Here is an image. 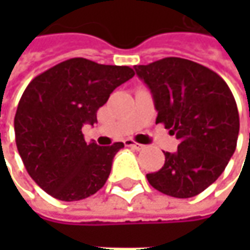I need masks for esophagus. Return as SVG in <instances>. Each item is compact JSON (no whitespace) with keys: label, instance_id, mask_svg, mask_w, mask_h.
<instances>
[{"label":"esophagus","instance_id":"34e87169","mask_svg":"<svg viewBox=\"0 0 250 250\" xmlns=\"http://www.w3.org/2000/svg\"><path fill=\"white\" fill-rule=\"evenodd\" d=\"M125 146H128V147H132V149H135V150H142L143 147H145L143 145H140V143H136V142H133L132 139L125 140Z\"/></svg>","mask_w":250,"mask_h":250}]
</instances>
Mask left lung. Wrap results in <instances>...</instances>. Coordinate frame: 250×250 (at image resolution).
I'll return each mask as SVG.
<instances>
[{
	"mask_svg": "<svg viewBox=\"0 0 250 250\" xmlns=\"http://www.w3.org/2000/svg\"><path fill=\"white\" fill-rule=\"evenodd\" d=\"M133 68L153 94L156 124H164L179 140L177 151H164V166L147 174V181L168 196H196L223 174L235 151V99L221 76L185 58L168 57Z\"/></svg>",
	"mask_w": 250,
	"mask_h": 250,
	"instance_id": "1",
	"label": "left lung"
}]
</instances>
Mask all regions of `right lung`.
<instances>
[{"label": "right lung", "mask_w": 250, "mask_h": 250, "mask_svg": "<svg viewBox=\"0 0 250 250\" xmlns=\"http://www.w3.org/2000/svg\"><path fill=\"white\" fill-rule=\"evenodd\" d=\"M135 75L129 66L71 58L36 76L15 114L16 147L34 182L58 200L75 202L104 187L122 142L86 143L82 126Z\"/></svg>", "instance_id": "obj_1"}]
</instances>
